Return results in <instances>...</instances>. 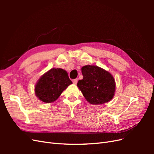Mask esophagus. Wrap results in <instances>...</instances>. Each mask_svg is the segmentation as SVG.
I'll return each mask as SVG.
<instances>
[{
  "mask_svg": "<svg viewBox=\"0 0 154 154\" xmlns=\"http://www.w3.org/2000/svg\"><path fill=\"white\" fill-rule=\"evenodd\" d=\"M72 82L74 83V84H76L78 82V78H76V79H74V80H73Z\"/></svg>",
  "mask_w": 154,
  "mask_h": 154,
  "instance_id": "34e87169",
  "label": "esophagus"
}]
</instances>
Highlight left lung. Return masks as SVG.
I'll use <instances>...</instances> for the list:
<instances>
[{"label": "left lung", "mask_w": 154, "mask_h": 154, "mask_svg": "<svg viewBox=\"0 0 154 154\" xmlns=\"http://www.w3.org/2000/svg\"><path fill=\"white\" fill-rule=\"evenodd\" d=\"M83 78L77 86L88 103L100 105L113 98L116 90L115 80L112 74L96 66H85L82 68Z\"/></svg>", "instance_id": "left-lung-1"}]
</instances>
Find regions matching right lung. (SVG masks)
<instances>
[{"mask_svg": "<svg viewBox=\"0 0 154 154\" xmlns=\"http://www.w3.org/2000/svg\"><path fill=\"white\" fill-rule=\"evenodd\" d=\"M72 83L65 70L53 68L42 76L37 82L35 88V94L42 101L52 103Z\"/></svg>", "mask_w": 154, "mask_h": 154, "instance_id": "1", "label": "right lung"}]
</instances>
